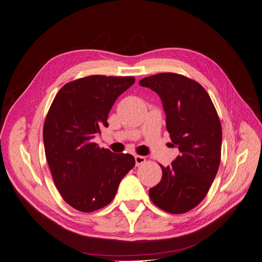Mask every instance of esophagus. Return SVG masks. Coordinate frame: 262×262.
Segmentation results:
<instances>
[{
  "mask_svg": "<svg viewBox=\"0 0 262 262\" xmlns=\"http://www.w3.org/2000/svg\"><path fill=\"white\" fill-rule=\"evenodd\" d=\"M135 161H136V166H140L143 163H145L146 161V158L143 157V156H135Z\"/></svg>",
  "mask_w": 262,
  "mask_h": 262,
  "instance_id": "obj_1",
  "label": "esophagus"
}]
</instances>
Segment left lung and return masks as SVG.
Wrapping results in <instances>:
<instances>
[{"label":"left lung","instance_id":"1","mask_svg":"<svg viewBox=\"0 0 262 262\" xmlns=\"http://www.w3.org/2000/svg\"><path fill=\"white\" fill-rule=\"evenodd\" d=\"M139 84L160 96L171 145L180 151L170 166L160 165L163 176L149 189V198L166 212H188L204 200L220 167L223 133L219 115L206 90L183 75L160 73Z\"/></svg>","mask_w":262,"mask_h":262}]
</instances>
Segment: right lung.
Listing matches in <instances>:
<instances>
[{
    "instance_id": "add662e5",
    "label": "right lung",
    "mask_w": 262,
    "mask_h": 262,
    "mask_svg": "<svg viewBox=\"0 0 262 262\" xmlns=\"http://www.w3.org/2000/svg\"><path fill=\"white\" fill-rule=\"evenodd\" d=\"M135 83L133 76L92 75L64 84L43 124L47 162L55 186L71 207L93 212L108 205L135 166L129 154L99 148L93 139L117 98Z\"/></svg>"
}]
</instances>
